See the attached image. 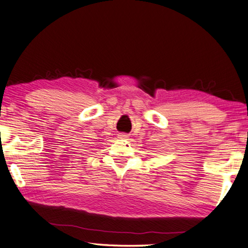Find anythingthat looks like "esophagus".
I'll return each mask as SVG.
<instances>
[{
	"label": "esophagus",
	"instance_id": "34e87169",
	"mask_svg": "<svg viewBox=\"0 0 248 248\" xmlns=\"http://www.w3.org/2000/svg\"><path fill=\"white\" fill-rule=\"evenodd\" d=\"M129 135L127 133H118V138L119 139H127Z\"/></svg>",
	"mask_w": 248,
	"mask_h": 248
}]
</instances>
